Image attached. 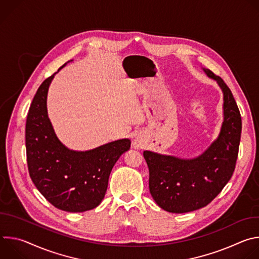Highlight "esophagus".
<instances>
[{"label": "esophagus", "mask_w": 259, "mask_h": 259, "mask_svg": "<svg viewBox=\"0 0 259 259\" xmlns=\"http://www.w3.org/2000/svg\"><path fill=\"white\" fill-rule=\"evenodd\" d=\"M133 147H134V149H137V150L141 149V142H140L139 140H134V142H133Z\"/></svg>", "instance_id": "obj_1"}]
</instances>
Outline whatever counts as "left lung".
Masks as SVG:
<instances>
[{
	"label": "left lung",
	"mask_w": 259,
	"mask_h": 259,
	"mask_svg": "<svg viewBox=\"0 0 259 259\" xmlns=\"http://www.w3.org/2000/svg\"><path fill=\"white\" fill-rule=\"evenodd\" d=\"M204 70L224 91L225 120L218 138L193 160L143 152L150 171L151 195L162 209L172 213L207 206L223 191L236 168L242 132L240 110L225 81L210 69Z\"/></svg>",
	"instance_id": "8db88e82"
}]
</instances>
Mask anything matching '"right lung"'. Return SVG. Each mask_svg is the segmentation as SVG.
I'll use <instances>...</instances> for the list:
<instances>
[{"mask_svg":"<svg viewBox=\"0 0 259 259\" xmlns=\"http://www.w3.org/2000/svg\"><path fill=\"white\" fill-rule=\"evenodd\" d=\"M53 77L41 84L27 114V168L35 188L54 207L67 212H84L103 200L110 171L121 155L130 149L131 141L121 139L88 152L66 149L56 137L47 115V93Z\"/></svg>","mask_w":259,"mask_h":259,"instance_id":"add662e5","label":"right lung"}]
</instances>
